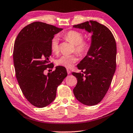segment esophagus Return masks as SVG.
I'll return each mask as SVG.
<instances>
[{"instance_id": "obj_1", "label": "esophagus", "mask_w": 133, "mask_h": 133, "mask_svg": "<svg viewBox=\"0 0 133 133\" xmlns=\"http://www.w3.org/2000/svg\"><path fill=\"white\" fill-rule=\"evenodd\" d=\"M66 71H67V73H68V74H69L71 73V70H69L68 69H66Z\"/></svg>"}]
</instances>
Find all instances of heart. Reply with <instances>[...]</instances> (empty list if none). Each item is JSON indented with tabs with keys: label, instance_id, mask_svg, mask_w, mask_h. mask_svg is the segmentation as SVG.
<instances>
[{
	"label": "heart",
	"instance_id": "b5f03b06",
	"mask_svg": "<svg viewBox=\"0 0 133 133\" xmlns=\"http://www.w3.org/2000/svg\"><path fill=\"white\" fill-rule=\"evenodd\" d=\"M64 38L75 45V50L79 55L86 54L89 50L90 45L87 42H83V34L77 31H68L64 35ZM51 50L55 54L59 52V39L57 37H54L50 42ZM77 57L75 55H62L56 61V64L58 66L66 68H71L77 61Z\"/></svg>",
	"mask_w": 133,
	"mask_h": 133
}]
</instances>
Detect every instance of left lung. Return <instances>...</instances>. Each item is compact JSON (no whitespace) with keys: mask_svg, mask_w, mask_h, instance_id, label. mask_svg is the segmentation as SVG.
Masks as SVG:
<instances>
[{"mask_svg":"<svg viewBox=\"0 0 133 133\" xmlns=\"http://www.w3.org/2000/svg\"><path fill=\"white\" fill-rule=\"evenodd\" d=\"M74 28L91 33L87 55L77 65L81 72H72L77 79L74 95L81 103L97 105L105 96L116 69V44L112 32L97 21H89Z\"/></svg>","mask_w":133,"mask_h":133,"instance_id":"left-lung-1","label":"left lung"}]
</instances>
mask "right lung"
<instances>
[{"instance_id": "add662e5", "label": "right lung", "mask_w": 133, "mask_h": 133, "mask_svg": "<svg viewBox=\"0 0 133 133\" xmlns=\"http://www.w3.org/2000/svg\"><path fill=\"white\" fill-rule=\"evenodd\" d=\"M62 28L42 22H34L22 28L14 43L13 59L15 74L24 96L30 103L43 108L55 99L57 87L67 76L65 67L44 74L52 55L51 40Z\"/></svg>"}]
</instances>
